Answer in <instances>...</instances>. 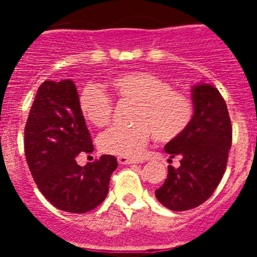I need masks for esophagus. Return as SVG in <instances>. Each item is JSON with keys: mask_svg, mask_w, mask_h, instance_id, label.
I'll use <instances>...</instances> for the list:
<instances>
[{"mask_svg": "<svg viewBox=\"0 0 257 257\" xmlns=\"http://www.w3.org/2000/svg\"><path fill=\"white\" fill-rule=\"evenodd\" d=\"M119 165H131V163H139L138 160H133V158H127V157H118L117 158Z\"/></svg>", "mask_w": 257, "mask_h": 257, "instance_id": "esophagus-1", "label": "esophagus"}]
</instances>
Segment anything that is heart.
Returning a JSON list of instances; mask_svg holds the SVG:
<instances>
[{"mask_svg":"<svg viewBox=\"0 0 257 257\" xmlns=\"http://www.w3.org/2000/svg\"><path fill=\"white\" fill-rule=\"evenodd\" d=\"M118 96L138 103L133 127L115 126L99 138V147L108 154L139 158L152 136L161 143L178 139L193 118V101L187 94L174 90L162 77L151 72H127L110 79ZM79 112L88 123L104 127L113 115L112 97L96 85H87L78 96Z\"/></svg>","mask_w":257,"mask_h":257,"instance_id":"b5f03b06","label":"heart"}]
</instances>
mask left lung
I'll list each match as a JSON object with an SVG mask.
<instances>
[{
    "label": "left lung",
    "mask_w": 257,
    "mask_h": 257,
    "mask_svg": "<svg viewBox=\"0 0 257 257\" xmlns=\"http://www.w3.org/2000/svg\"><path fill=\"white\" fill-rule=\"evenodd\" d=\"M194 114L178 139L165 145L171 158L180 157V167H167L157 199L172 211H187L207 201L225 172L231 147V123L225 100L207 83L193 86ZM170 161V160H169Z\"/></svg>",
    "instance_id": "obj_1"
}]
</instances>
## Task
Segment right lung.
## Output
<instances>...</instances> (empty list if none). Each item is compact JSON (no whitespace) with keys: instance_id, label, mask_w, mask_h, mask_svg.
Masks as SVG:
<instances>
[{"instance_id":"add662e5","label":"right lung","mask_w":257,"mask_h":257,"mask_svg":"<svg viewBox=\"0 0 257 257\" xmlns=\"http://www.w3.org/2000/svg\"><path fill=\"white\" fill-rule=\"evenodd\" d=\"M24 151L40 192L56 208L72 213L100 205L118 166L108 154L83 167L77 165L76 157L92 153L94 145L72 79L45 81L38 87L24 128Z\"/></svg>"}]
</instances>
